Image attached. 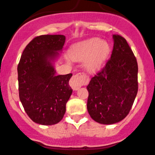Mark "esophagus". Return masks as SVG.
Segmentation results:
<instances>
[{
    "mask_svg": "<svg viewBox=\"0 0 155 155\" xmlns=\"http://www.w3.org/2000/svg\"><path fill=\"white\" fill-rule=\"evenodd\" d=\"M89 81V78L83 73H79L73 76L70 81V85L74 90H77L83 85L87 84Z\"/></svg>",
    "mask_w": 155,
    "mask_h": 155,
    "instance_id": "esophagus-1",
    "label": "esophagus"
}]
</instances>
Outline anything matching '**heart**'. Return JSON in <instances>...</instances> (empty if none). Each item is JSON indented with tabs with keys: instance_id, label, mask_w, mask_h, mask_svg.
<instances>
[{
	"instance_id": "1",
	"label": "heart",
	"mask_w": 155,
	"mask_h": 155,
	"mask_svg": "<svg viewBox=\"0 0 155 155\" xmlns=\"http://www.w3.org/2000/svg\"><path fill=\"white\" fill-rule=\"evenodd\" d=\"M110 53V46L106 41L94 38L75 45L71 50V56L74 60L82 61L86 70L94 72L100 68Z\"/></svg>"
}]
</instances>
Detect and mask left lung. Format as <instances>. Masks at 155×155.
Listing matches in <instances>:
<instances>
[{
	"label": "left lung",
	"instance_id": "obj_1",
	"mask_svg": "<svg viewBox=\"0 0 155 155\" xmlns=\"http://www.w3.org/2000/svg\"><path fill=\"white\" fill-rule=\"evenodd\" d=\"M111 57L87 86V109L101 124H113L128 115L138 92V64L127 40L114 35Z\"/></svg>",
	"mask_w": 155,
	"mask_h": 155
}]
</instances>
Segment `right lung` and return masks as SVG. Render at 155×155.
Segmentation results:
<instances>
[{"label":"right lung","mask_w":155,"mask_h":155,"mask_svg":"<svg viewBox=\"0 0 155 155\" xmlns=\"http://www.w3.org/2000/svg\"><path fill=\"white\" fill-rule=\"evenodd\" d=\"M63 35L34 38L24 49L17 67L19 95L30 119L41 125L59 123L73 90L72 73L55 76L52 65L65 43Z\"/></svg>","instance_id":"right-lung-1"}]
</instances>
